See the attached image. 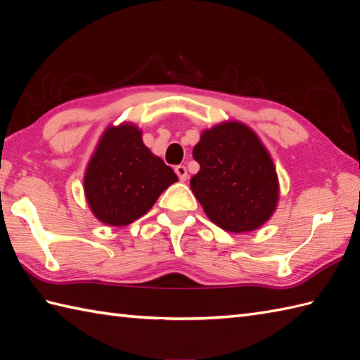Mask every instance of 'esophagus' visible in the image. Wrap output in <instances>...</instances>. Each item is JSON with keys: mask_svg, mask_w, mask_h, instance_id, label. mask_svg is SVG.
Listing matches in <instances>:
<instances>
[{"mask_svg": "<svg viewBox=\"0 0 360 360\" xmlns=\"http://www.w3.org/2000/svg\"><path fill=\"white\" fill-rule=\"evenodd\" d=\"M175 174L179 175V179H180L181 181H185V180L188 179V171H186V166H183V165L175 166Z\"/></svg>", "mask_w": 360, "mask_h": 360, "instance_id": "34e87169", "label": "esophagus"}]
</instances>
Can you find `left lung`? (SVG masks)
<instances>
[{"mask_svg": "<svg viewBox=\"0 0 360 360\" xmlns=\"http://www.w3.org/2000/svg\"><path fill=\"white\" fill-rule=\"evenodd\" d=\"M193 157L200 171L191 179V189L215 225L246 233L271 217L278 197L277 175L250 127L223 123L205 131Z\"/></svg>", "mask_w": 360, "mask_h": 360, "instance_id": "8db88e82", "label": "left lung"}]
</instances>
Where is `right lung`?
Segmentation results:
<instances>
[{
    "label": "right lung",
    "mask_w": 360,
    "mask_h": 360,
    "mask_svg": "<svg viewBox=\"0 0 360 360\" xmlns=\"http://www.w3.org/2000/svg\"><path fill=\"white\" fill-rule=\"evenodd\" d=\"M177 175L143 145L137 127H109L87 166L84 191L95 217L124 226L149 211Z\"/></svg>",
    "instance_id": "right-lung-1"
}]
</instances>
